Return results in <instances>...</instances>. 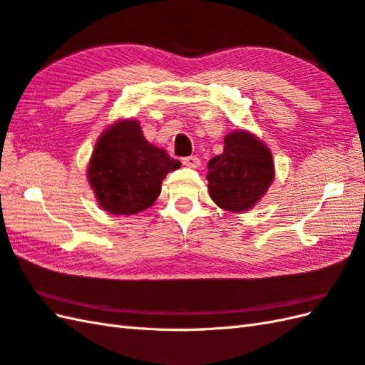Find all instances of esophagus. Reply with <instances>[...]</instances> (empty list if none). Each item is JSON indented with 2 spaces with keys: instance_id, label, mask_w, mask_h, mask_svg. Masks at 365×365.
<instances>
[{
  "instance_id": "1",
  "label": "esophagus",
  "mask_w": 365,
  "mask_h": 365,
  "mask_svg": "<svg viewBox=\"0 0 365 365\" xmlns=\"http://www.w3.org/2000/svg\"><path fill=\"white\" fill-rule=\"evenodd\" d=\"M182 163H183V166H186V168L196 169V168H199V166H200V160H199L197 157L191 155V157H185V158H182Z\"/></svg>"
}]
</instances>
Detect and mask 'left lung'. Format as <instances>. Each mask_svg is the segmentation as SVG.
I'll list each match as a JSON object with an SVG mask.
<instances>
[{"label":"left lung","instance_id":"1","mask_svg":"<svg viewBox=\"0 0 365 365\" xmlns=\"http://www.w3.org/2000/svg\"><path fill=\"white\" fill-rule=\"evenodd\" d=\"M274 177L266 144L250 132L235 130L225 135L222 154L208 162V192L217 207L242 213L264 196Z\"/></svg>","mask_w":365,"mask_h":365}]
</instances>
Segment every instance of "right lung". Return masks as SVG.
<instances>
[{
  "instance_id": "right-lung-1",
  "label": "right lung",
  "mask_w": 365,
  "mask_h": 365,
  "mask_svg": "<svg viewBox=\"0 0 365 365\" xmlns=\"http://www.w3.org/2000/svg\"><path fill=\"white\" fill-rule=\"evenodd\" d=\"M182 165L144 138L138 121L123 120L101 135L88 165V182L103 210L137 215L162 191L168 173Z\"/></svg>"
}]
</instances>
